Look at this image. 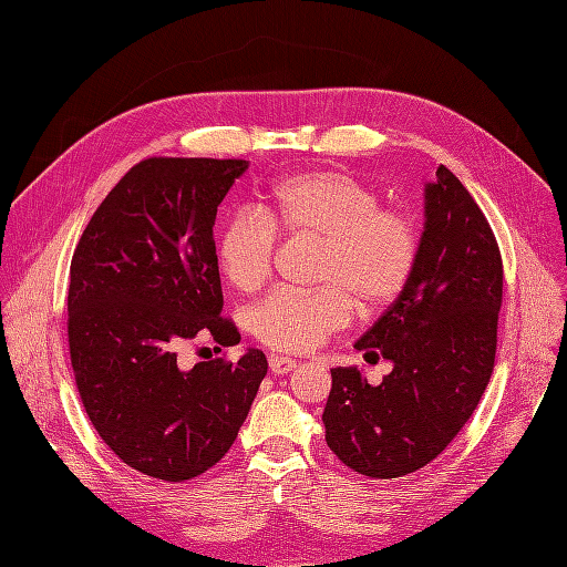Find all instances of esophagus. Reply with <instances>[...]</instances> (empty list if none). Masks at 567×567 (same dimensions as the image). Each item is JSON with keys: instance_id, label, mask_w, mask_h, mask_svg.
Listing matches in <instances>:
<instances>
[{"instance_id": "34e87169", "label": "esophagus", "mask_w": 567, "mask_h": 567, "mask_svg": "<svg viewBox=\"0 0 567 567\" xmlns=\"http://www.w3.org/2000/svg\"><path fill=\"white\" fill-rule=\"evenodd\" d=\"M293 368H296V361L287 359V355H276V353L268 355V370H271L274 374H287Z\"/></svg>"}]
</instances>
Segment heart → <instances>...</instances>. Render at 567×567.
Returning a JSON list of instances; mask_svg holds the SVG:
<instances>
[{"label": "heart", "mask_w": 567, "mask_h": 567, "mask_svg": "<svg viewBox=\"0 0 567 567\" xmlns=\"http://www.w3.org/2000/svg\"><path fill=\"white\" fill-rule=\"evenodd\" d=\"M381 195L342 172H306L264 195L259 216L236 214L218 236V266L238 291L271 276L276 234L319 244L315 291L278 289L250 312L255 338L278 351L303 353L349 323L353 301L374 312L411 282L421 255L413 218L381 208Z\"/></svg>", "instance_id": "b5f03b06"}]
</instances>
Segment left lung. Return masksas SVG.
I'll return each instance as SVG.
<instances>
[{"label":"left lung","instance_id":"1","mask_svg":"<svg viewBox=\"0 0 567 567\" xmlns=\"http://www.w3.org/2000/svg\"><path fill=\"white\" fill-rule=\"evenodd\" d=\"M503 261L494 231L460 178L439 165L425 184V229L411 282L359 351L393 363L379 385L333 368L326 443L349 468L400 478L445 451L478 406L496 355Z\"/></svg>","mask_w":567,"mask_h":567}]
</instances>
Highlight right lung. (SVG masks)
Masks as SVG:
<instances>
[{"label": "right lung", "instance_id": "1", "mask_svg": "<svg viewBox=\"0 0 567 567\" xmlns=\"http://www.w3.org/2000/svg\"><path fill=\"white\" fill-rule=\"evenodd\" d=\"M248 161L146 158L126 172L71 261L69 349L89 421L110 451L152 478L182 483L225 457L266 355L178 368L182 342L238 344L220 317L214 225Z\"/></svg>", "mask_w": 567, "mask_h": 567}]
</instances>
